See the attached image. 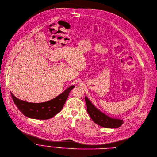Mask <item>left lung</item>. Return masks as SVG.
<instances>
[{
  "label": "left lung",
  "mask_w": 157,
  "mask_h": 157,
  "mask_svg": "<svg viewBox=\"0 0 157 157\" xmlns=\"http://www.w3.org/2000/svg\"><path fill=\"white\" fill-rule=\"evenodd\" d=\"M85 101L87 106V111L93 121L97 124L109 128H117L124 123L122 119H117L109 117L106 114L98 109L91 101L87 96H85Z\"/></svg>",
  "instance_id": "left-lung-1"
}]
</instances>
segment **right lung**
<instances>
[{"mask_svg": "<svg viewBox=\"0 0 157 157\" xmlns=\"http://www.w3.org/2000/svg\"><path fill=\"white\" fill-rule=\"evenodd\" d=\"M75 88L74 85L67 88L63 93L50 101L44 103H29L17 98L10 93L14 103L25 117L37 120H48L59 113L63 108L69 92Z\"/></svg>", "mask_w": 157, "mask_h": 157, "instance_id": "right-lung-1", "label": "right lung"}]
</instances>
